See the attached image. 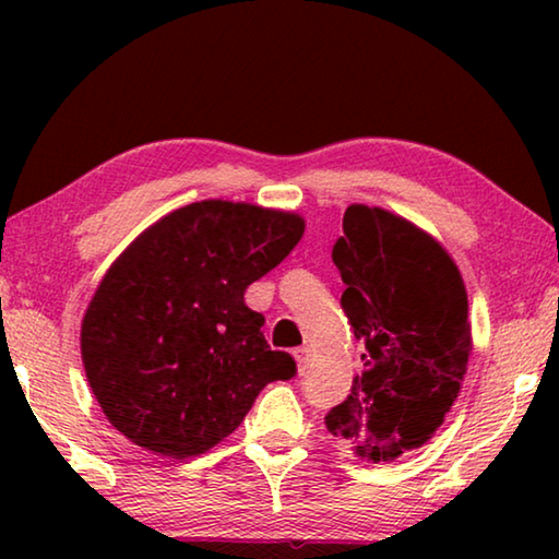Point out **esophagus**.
Wrapping results in <instances>:
<instances>
[{
    "instance_id": "obj_1",
    "label": "esophagus",
    "mask_w": 559,
    "mask_h": 559,
    "mask_svg": "<svg viewBox=\"0 0 559 559\" xmlns=\"http://www.w3.org/2000/svg\"><path fill=\"white\" fill-rule=\"evenodd\" d=\"M296 362H298V372L300 374H306L308 370H310V359H313V355H310V349L308 347H298L296 353Z\"/></svg>"
}]
</instances>
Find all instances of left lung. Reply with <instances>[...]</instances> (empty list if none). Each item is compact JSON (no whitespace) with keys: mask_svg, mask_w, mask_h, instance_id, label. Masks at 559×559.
<instances>
[{"mask_svg":"<svg viewBox=\"0 0 559 559\" xmlns=\"http://www.w3.org/2000/svg\"><path fill=\"white\" fill-rule=\"evenodd\" d=\"M340 298L365 372L325 416L372 463L427 443L456 402L471 355L466 286L439 241L380 206L353 204L333 246Z\"/></svg>","mask_w":559,"mask_h":559,"instance_id":"obj_1","label":"left lung"}]
</instances>
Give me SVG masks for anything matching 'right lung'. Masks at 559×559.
Instances as JSON below:
<instances>
[{
	"label": "right lung",
	"mask_w": 559,
	"mask_h": 559,
	"mask_svg": "<svg viewBox=\"0 0 559 559\" xmlns=\"http://www.w3.org/2000/svg\"><path fill=\"white\" fill-rule=\"evenodd\" d=\"M302 231L298 214L206 200L120 253L83 316L81 355L122 437L159 456H200L239 427L263 386L296 377L243 293Z\"/></svg>",
	"instance_id": "1"
}]
</instances>
